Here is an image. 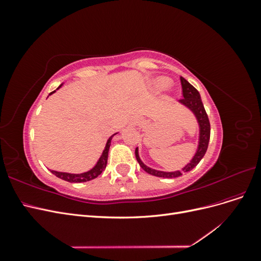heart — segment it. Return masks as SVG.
I'll return each instance as SVG.
<instances>
[{"label":"heart","instance_id":"1","mask_svg":"<svg viewBox=\"0 0 261 261\" xmlns=\"http://www.w3.org/2000/svg\"><path fill=\"white\" fill-rule=\"evenodd\" d=\"M169 86V81L165 80V78H160L155 82V87L158 89H164Z\"/></svg>","mask_w":261,"mask_h":261}]
</instances>
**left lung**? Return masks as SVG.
Instances as JSON below:
<instances>
[{
	"label": "left lung",
	"instance_id": "obj_1",
	"mask_svg": "<svg viewBox=\"0 0 261 261\" xmlns=\"http://www.w3.org/2000/svg\"><path fill=\"white\" fill-rule=\"evenodd\" d=\"M180 85H181V90H183V99H180L179 102L181 105H184L187 107L195 116L197 117V121H198L199 124V144L198 148H197V151L192 159V161L188 164H186L185 167L181 169L180 171H175V172H163V171H158L154 169H151L147 167L143 163V161L140 160L139 154H138V148L135 150V155L136 159L139 163V165L143 168L144 171H146L149 174H151L153 176L158 177H164V178H172V177H178L180 176L183 173L189 172L193 170L197 164L200 162V160L203 158L204 153H206L207 149H208V144H209V139H210V122L207 115L206 110L203 108L202 101L200 98V94L193 85L189 84L184 77L180 76Z\"/></svg>",
	"mask_w": 261,
	"mask_h": 261
}]
</instances>
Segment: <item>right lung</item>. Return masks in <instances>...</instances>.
Returning <instances> with one entry per match:
<instances>
[{"instance_id": "obj_1", "label": "right lung", "mask_w": 261, "mask_h": 261, "mask_svg": "<svg viewBox=\"0 0 261 261\" xmlns=\"http://www.w3.org/2000/svg\"><path fill=\"white\" fill-rule=\"evenodd\" d=\"M62 86V85H61ZM60 86V87H61ZM59 87V88H60ZM58 88V89H59ZM54 91H52L50 94L54 93ZM115 135V134H114ZM112 135L111 137H110L107 141V145H106V148L103 150V152H102L100 159L98 160L97 164L94 165V167L88 171V172H85V173H82V174H70V173H65V172H58V171H51L53 174L55 176H58L59 178L61 179H64L66 181H69V183H82V181H88V180H91L93 178L98 177L102 172H103L106 170V167H107V163H108V153H109V149H110V145H111V140L113 138Z\"/></svg>"}]
</instances>
